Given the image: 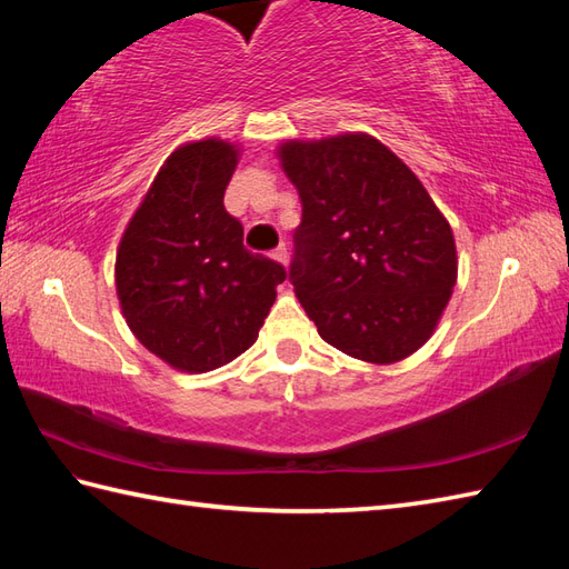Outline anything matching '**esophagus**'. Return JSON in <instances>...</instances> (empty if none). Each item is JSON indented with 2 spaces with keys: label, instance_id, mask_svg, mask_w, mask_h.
<instances>
[{
  "label": "esophagus",
  "instance_id": "obj_1",
  "mask_svg": "<svg viewBox=\"0 0 569 569\" xmlns=\"http://www.w3.org/2000/svg\"><path fill=\"white\" fill-rule=\"evenodd\" d=\"M271 257H273L278 263L288 266V249H286V244H278V247L271 251Z\"/></svg>",
  "mask_w": 569,
  "mask_h": 569
}]
</instances>
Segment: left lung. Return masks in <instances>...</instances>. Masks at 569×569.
Wrapping results in <instances>:
<instances>
[{"label":"left lung","instance_id":"1","mask_svg":"<svg viewBox=\"0 0 569 569\" xmlns=\"http://www.w3.org/2000/svg\"><path fill=\"white\" fill-rule=\"evenodd\" d=\"M303 202L288 278L320 337L393 365L428 342L457 281L452 229L416 173L369 134L286 141Z\"/></svg>","mask_w":569,"mask_h":569}]
</instances>
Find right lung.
<instances>
[{"mask_svg":"<svg viewBox=\"0 0 569 569\" xmlns=\"http://www.w3.org/2000/svg\"><path fill=\"white\" fill-rule=\"evenodd\" d=\"M237 161L222 139L176 149L117 249L127 325L180 371H212L247 352L286 281L281 263L244 249V227L224 210Z\"/></svg>","mask_w":569,"mask_h":569,"instance_id":"1","label":"right lung"}]
</instances>
